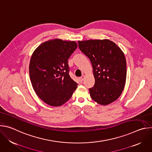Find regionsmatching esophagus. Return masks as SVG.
Masks as SVG:
<instances>
[{
  "label": "esophagus",
  "mask_w": 152,
  "mask_h": 152,
  "mask_svg": "<svg viewBox=\"0 0 152 152\" xmlns=\"http://www.w3.org/2000/svg\"><path fill=\"white\" fill-rule=\"evenodd\" d=\"M84 78H85V76L84 75H82L80 78H79V80L82 82L83 80V79H84Z\"/></svg>",
  "instance_id": "34e87169"
}]
</instances>
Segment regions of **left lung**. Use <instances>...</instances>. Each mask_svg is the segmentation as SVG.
<instances>
[{"mask_svg":"<svg viewBox=\"0 0 152 152\" xmlns=\"http://www.w3.org/2000/svg\"><path fill=\"white\" fill-rule=\"evenodd\" d=\"M79 48L92 64L94 85L89 89L93 100L109 104L121 96L126 80V61L121 49L108 39L78 41Z\"/></svg>","mask_w":152,"mask_h":152,"instance_id":"1","label":"left lung"}]
</instances>
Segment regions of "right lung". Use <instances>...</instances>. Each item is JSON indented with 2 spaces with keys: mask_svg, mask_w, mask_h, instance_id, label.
Instances as JSON below:
<instances>
[{
  "mask_svg": "<svg viewBox=\"0 0 152 152\" xmlns=\"http://www.w3.org/2000/svg\"><path fill=\"white\" fill-rule=\"evenodd\" d=\"M74 41L48 40L34 51L29 63V76L37 95L46 104L59 106L67 102L77 83L69 74L68 59L76 49Z\"/></svg>",
  "mask_w": 152,
  "mask_h": 152,
  "instance_id": "obj_1",
  "label": "right lung"
}]
</instances>
